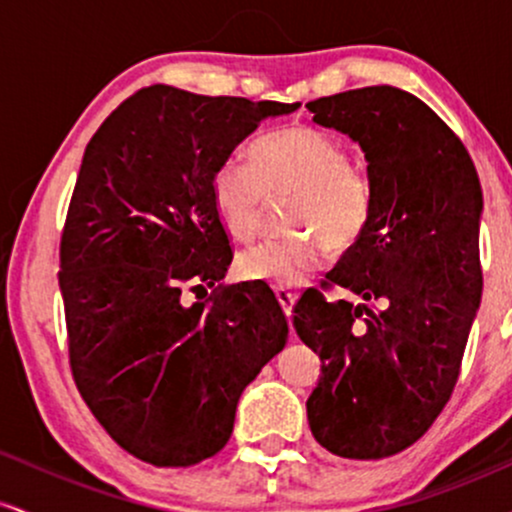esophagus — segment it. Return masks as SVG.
I'll use <instances>...</instances> for the list:
<instances>
[{
    "label": "esophagus",
    "mask_w": 512,
    "mask_h": 512,
    "mask_svg": "<svg viewBox=\"0 0 512 512\" xmlns=\"http://www.w3.org/2000/svg\"><path fill=\"white\" fill-rule=\"evenodd\" d=\"M275 297H278L280 307H283L287 319H290L292 317V307H295V300H297V292L287 290V287H275Z\"/></svg>",
    "instance_id": "34e87169"
}]
</instances>
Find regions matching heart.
Masks as SVG:
<instances>
[{
  "label": "heart",
  "mask_w": 512,
  "mask_h": 512,
  "mask_svg": "<svg viewBox=\"0 0 512 512\" xmlns=\"http://www.w3.org/2000/svg\"><path fill=\"white\" fill-rule=\"evenodd\" d=\"M256 164L225 159L210 179V200L232 237L249 239L261 227L268 193H297L290 225L309 232L263 239L237 258L239 273L275 287H295L331 256V244L350 246L370 217V186L350 169L348 149L314 128H287L254 149Z\"/></svg>",
  "instance_id": "obj_1"
}]
</instances>
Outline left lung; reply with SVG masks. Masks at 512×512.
I'll return each instance as SVG.
<instances>
[{
  "instance_id": "obj_1",
  "label": "left lung",
  "mask_w": 512,
  "mask_h": 512,
  "mask_svg": "<svg viewBox=\"0 0 512 512\" xmlns=\"http://www.w3.org/2000/svg\"><path fill=\"white\" fill-rule=\"evenodd\" d=\"M307 111L358 142L372 195L363 234L326 275L363 302L309 290L295 304L297 336L321 360L309 428L338 457H392L433 426L457 384L481 302L484 195L459 137L409 91L365 86Z\"/></svg>"
}]
</instances>
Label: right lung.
<instances>
[{
    "mask_svg": "<svg viewBox=\"0 0 512 512\" xmlns=\"http://www.w3.org/2000/svg\"><path fill=\"white\" fill-rule=\"evenodd\" d=\"M295 108L154 84L86 145L60 244L72 375L106 433L154 467L217 455L241 392L287 341L271 287H215L232 246L210 179L261 120Z\"/></svg>",
    "mask_w": 512,
    "mask_h": 512,
    "instance_id": "obj_1",
    "label": "right lung"
}]
</instances>
